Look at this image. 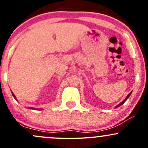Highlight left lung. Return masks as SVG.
Instances as JSON below:
<instances>
[{
	"mask_svg": "<svg viewBox=\"0 0 148 148\" xmlns=\"http://www.w3.org/2000/svg\"><path fill=\"white\" fill-rule=\"evenodd\" d=\"M131 94H132V92H130V93H129V94H128V95H127V97H126V98H125V99H124V100H123V101H122V102H121V103H119V104H118V105H117V106H115V108H118V107H119V106H121V105H123V103H125V101H127V99H128V98H129V97H130V96L131 95Z\"/></svg>",
	"mask_w": 148,
	"mask_h": 148,
	"instance_id": "1",
	"label": "left lung"
}]
</instances>
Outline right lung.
I'll list each match as a JSON object with an SVG mask.
<instances>
[{"label": "right lung", "mask_w": 148, "mask_h": 148, "mask_svg": "<svg viewBox=\"0 0 148 148\" xmlns=\"http://www.w3.org/2000/svg\"><path fill=\"white\" fill-rule=\"evenodd\" d=\"M12 96H13V97H14V99H16V96H15V95H14V93H13V92H12ZM29 108H30V109H35V110H37V108H32V107H29ZM40 110H41V108H40Z\"/></svg>", "instance_id": "obj_1"}]
</instances>
